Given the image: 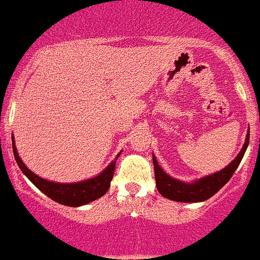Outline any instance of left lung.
<instances>
[{
  "label": "left lung",
  "mask_w": 260,
  "mask_h": 260,
  "mask_svg": "<svg viewBox=\"0 0 260 260\" xmlns=\"http://www.w3.org/2000/svg\"><path fill=\"white\" fill-rule=\"evenodd\" d=\"M249 139L250 132H247L246 141H245L242 150L236 156L235 160L231 162V165L226 166L224 170L219 171L216 174L202 177V179L191 182V184L179 181V180L168 176L165 171L159 167L155 156L153 155L156 189L163 197L176 201V202H202V201L209 200L215 193L220 190L233 176L235 171L237 170L238 165L244 158V154L247 149V145H249Z\"/></svg>",
  "instance_id": "left-lung-1"
}]
</instances>
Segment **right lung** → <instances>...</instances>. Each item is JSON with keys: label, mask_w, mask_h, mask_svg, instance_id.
I'll return each instance as SVG.
<instances>
[{"label": "right lung", "mask_w": 260, "mask_h": 260, "mask_svg": "<svg viewBox=\"0 0 260 260\" xmlns=\"http://www.w3.org/2000/svg\"><path fill=\"white\" fill-rule=\"evenodd\" d=\"M11 140H13L14 156H15L16 163H18L23 174L31 180L40 190L46 194L49 198L55 201V202L64 206H71V207H78V206L86 205V203L102 197L109 190L110 182L113 180L114 171H115L116 159L107 166L106 170L102 171L101 174L93 177V179L85 180V181L81 182H75V184H58V182L41 179L36 174H34L32 171L28 170L24 163L22 162V159L18 155L13 136H11Z\"/></svg>", "instance_id": "1"}]
</instances>
